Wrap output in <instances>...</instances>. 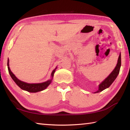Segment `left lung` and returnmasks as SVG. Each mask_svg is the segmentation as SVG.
<instances>
[{
	"instance_id": "obj_1",
	"label": "left lung",
	"mask_w": 130,
	"mask_h": 130,
	"mask_svg": "<svg viewBox=\"0 0 130 130\" xmlns=\"http://www.w3.org/2000/svg\"><path fill=\"white\" fill-rule=\"evenodd\" d=\"M121 67V54L120 53L119 56L118 63L116 65L115 69H113L111 73L103 81V82L99 85V89L94 93H99V92L103 91V90L107 88H108L113 82L116 78L117 77L118 74L119 73L120 69Z\"/></svg>"
}]
</instances>
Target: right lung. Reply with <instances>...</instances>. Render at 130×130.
I'll use <instances>...</instances> for the list:
<instances>
[{
    "instance_id": "obj_1",
    "label": "right lung",
    "mask_w": 130,
    "mask_h": 130,
    "mask_svg": "<svg viewBox=\"0 0 130 130\" xmlns=\"http://www.w3.org/2000/svg\"><path fill=\"white\" fill-rule=\"evenodd\" d=\"M7 67H8V72H9L11 77L12 80L14 81V82L17 84L18 86L20 87L22 89L25 90V91H26L28 92H32V93H35V92L43 91V90L45 89L48 86H49L50 84L52 82V78L53 77V76H54V73L55 71H56V69L57 68H56L54 70H53L51 74L52 78L50 79V80L46 81V82H43L42 83L28 84V83H26L23 82V81L19 80V79H18L17 78V77L12 73V72L11 71L10 68L9 67V60H8L7 61Z\"/></svg>"
}]
</instances>
